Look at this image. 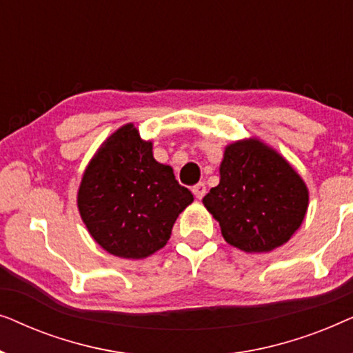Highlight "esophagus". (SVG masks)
I'll use <instances>...</instances> for the list:
<instances>
[{
	"label": "esophagus",
	"instance_id": "obj_1",
	"mask_svg": "<svg viewBox=\"0 0 353 353\" xmlns=\"http://www.w3.org/2000/svg\"><path fill=\"white\" fill-rule=\"evenodd\" d=\"M207 192V186L205 183H197V185L192 186V194H194L197 199H202Z\"/></svg>",
	"mask_w": 353,
	"mask_h": 353
}]
</instances>
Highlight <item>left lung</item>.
Masks as SVG:
<instances>
[{"label":"left lung","mask_w":353,"mask_h":353,"mask_svg":"<svg viewBox=\"0 0 353 353\" xmlns=\"http://www.w3.org/2000/svg\"><path fill=\"white\" fill-rule=\"evenodd\" d=\"M202 202L226 243L245 252H270L301 226L308 191L279 154L249 139L226 148L219 186Z\"/></svg>","instance_id":"8db88e82"}]
</instances>
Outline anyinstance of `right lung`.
<instances>
[{"mask_svg":"<svg viewBox=\"0 0 353 353\" xmlns=\"http://www.w3.org/2000/svg\"><path fill=\"white\" fill-rule=\"evenodd\" d=\"M192 199L132 123L101 146L79 190L80 215L90 234L123 259H144L162 249L178 214Z\"/></svg>","mask_w":353,"mask_h":353,"instance_id":"add662e5","label":"right lung"}]
</instances>
